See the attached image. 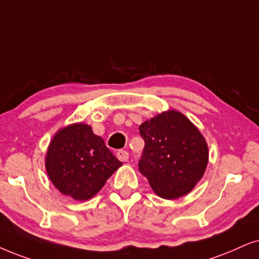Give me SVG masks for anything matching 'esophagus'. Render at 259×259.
Returning a JSON list of instances; mask_svg holds the SVG:
<instances>
[{
	"label": "esophagus",
	"mask_w": 259,
	"mask_h": 259,
	"mask_svg": "<svg viewBox=\"0 0 259 259\" xmlns=\"http://www.w3.org/2000/svg\"><path fill=\"white\" fill-rule=\"evenodd\" d=\"M117 158H118L120 161H127V159H129V153H127L126 150L120 149L117 152Z\"/></svg>",
	"instance_id": "esophagus-1"
}]
</instances>
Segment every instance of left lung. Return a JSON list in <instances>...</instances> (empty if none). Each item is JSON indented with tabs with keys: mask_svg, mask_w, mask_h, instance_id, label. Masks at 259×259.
<instances>
[{
	"mask_svg": "<svg viewBox=\"0 0 259 259\" xmlns=\"http://www.w3.org/2000/svg\"><path fill=\"white\" fill-rule=\"evenodd\" d=\"M139 130L145 140L139 169L153 191L166 199L188 195L208 165V146L199 130L176 110L156 114Z\"/></svg>",
	"mask_w": 259,
	"mask_h": 259,
	"instance_id": "8db88e82",
	"label": "left lung"
}]
</instances>
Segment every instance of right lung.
<instances>
[{
  "label": "right lung",
  "instance_id": "1",
  "mask_svg": "<svg viewBox=\"0 0 259 259\" xmlns=\"http://www.w3.org/2000/svg\"><path fill=\"white\" fill-rule=\"evenodd\" d=\"M122 162L90 125L75 123L58 130L49 145L45 167L60 192L76 201L97 195Z\"/></svg>",
  "mask_w": 259,
  "mask_h": 259
}]
</instances>
